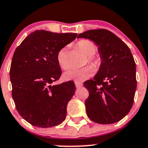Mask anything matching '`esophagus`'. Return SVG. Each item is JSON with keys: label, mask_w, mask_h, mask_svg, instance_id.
Instances as JSON below:
<instances>
[{"label": "esophagus", "mask_w": 148, "mask_h": 148, "mask_svg": "<svg viewBox=\"0 0 148 148\" xmlns=\"http://www.w3.org/2000/svg\"><path fill=\"white\" fill-rule=\"evenodd\" d=\"M75 86L77 89H79V88H80L82 86V84L79 82H75Z\"/></svg>", "instance_id": "34e87169"}]
</instances>
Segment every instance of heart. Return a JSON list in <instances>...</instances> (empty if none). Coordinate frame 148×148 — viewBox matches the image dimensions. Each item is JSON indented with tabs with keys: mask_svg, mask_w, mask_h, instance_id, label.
Segmentation results:
<instances>
[{
	"mask_svg": "<svg viewBox=\"0 0 148 148\" xmlns=\"http://www.w3.org/2000/svg\"><path fill=\"white\" fill-rule=\"evenodd\" d=\"M77 49L87 55V61L93 66L97 65V60L95 59L94 54L97 51V46L95 43L88 39H82L76 44ZM56 59L59 65L64 70H67L70 67L69 50L67 47H63L58 51ZM93 74V69L89 66L81 69H74L66 71L63 74V79L65 81H83L86 79Z\"/></svg>",
	"mask_w": 148,
	"mask_h": 148,
	"instance_id": "obj_1",
	"label": "heart"
}]
</instances>
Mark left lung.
<instances>
[{
  "mask_svg": "<svg viewBox=\"0 0 148 148\" xmlns=\"http://www.w3.org/2000/svg\"><path fill=\"white\" fill-rule=\"evenodd\" d=\"M77 38L93 41L102 60L93 79L84 83L89 92L85 101L88 117L104 125L118 122L130 111L136 91V64L130 49L106 29L89 30Z\"/></svg>",
  "mask_w": 148,
  "mask_h": 148,
  "instance_id": "left-lung-1",
  "label": "left lung"
}]
</instances>
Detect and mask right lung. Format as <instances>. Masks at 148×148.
I'll use <instances>...</instances> for the list:
<instances>
[{"mask_svg": "<svg viewBox=\"0 0 148 148\" xmlns=\"http://www.w3.org/2000/svg\"><path fill=\"white\" fill-rule=\"evenodd\" d=\"M77 36L37 30L15 50L10 69L12 97L19 114L34 126L54 127L66 119L75 84L72 81L51 84L62 75L58 51Z\"/></svg>", "mask_w": 148, "mask_h": 148, "instance_id": "add662e5", "label": "right lung"}]
</instances>
